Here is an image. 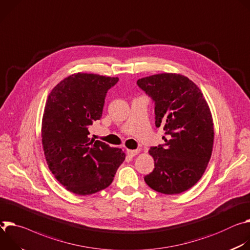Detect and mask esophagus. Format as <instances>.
Listing matches in <instances>:
<instances>
[{
	"label": "esophagus",
	"instance_id": "obj_1",
	"mask_svg": "<svg viewBox=\"0 0 250 250\" xmlns=\"http://www.w3.org/2000/svg\"><path fill=\"white\" fill-rule=\"evenodd\" d=\"M127 154L129 157H134L138 154V150H130V149H127Z\"/></svg>",
	"mask_w": 250,
	"mask_h": 250
}]
</instances>
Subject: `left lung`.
Here are the masks:
<instances>
[{
    "mask_svg": "<svg viewBox=\"0 0 250 250\" xmlns=\"http://www.w3.org/2000/svg\"><path fill=\"white\" fill-rule=\"evenodd\" d=\"M155 101L156 127L169 135L165 144L152 147L155 162L146 184L165 195H177L195 186L203 177L213 146V121L201 89L187 76L159 73L138 79Z\"/></svg>",
    "mask_w": 250,
    "mask_h": 250,
    "instance_id": "1",
    "label": "left lung"
}]
</instances>
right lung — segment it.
<instances>
[{"label": "right lung", "mask_w": 250, "mask_h": 250, "mask_svg": "<svg viewBox=\"0 0 250 250\" xmlns=\"http://www.w3.org/2000/svg\"><path fill=\"white\" fill-rule=\"evenodd\" d=\"M118 77L74 73L53 87L45 102L42 143L48 168L67 190L88 196L113 182L125 152L89 138L104 99Z\"/></svg>", "instance_id": "add662e5"}]
</instances>
